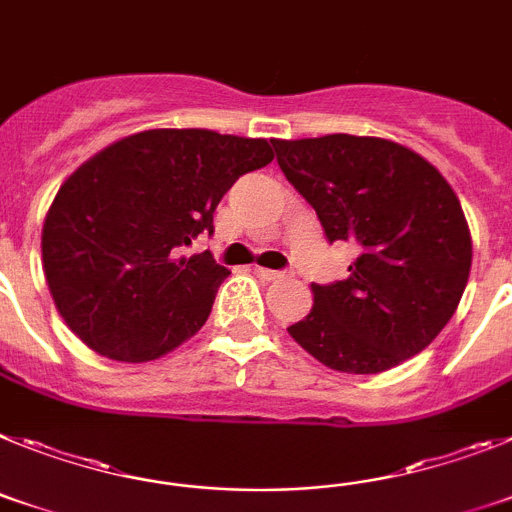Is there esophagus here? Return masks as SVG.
Wrapping results in <instances>:
<instances>
[{"mask_svg": "<svg viewBox=\"0 0 512 512\" xmlns=\"http://www.w3.org/2000/svg\"><path fill=\"white\" fill-rule=\"evenodd\" d=\"M255 273L260 275L262 281H281L283 275H286L283 270H270V268H257Z\"/></svg>", "mask_w": 512, "mask_h": 512, "instance_id": "esophagus-1", "label": "esophagus"}]
</instances>
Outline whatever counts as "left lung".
<instances>
[{
  "label": "left lung",
  "instance_id": "left-lung-1",
  "mask_svg": "<svg viewBox=\"0 0 512 512\" xmlns=\"http://www.w3.org/2000/svg\"><path fill=\"white\" fill-rule=\"evenodd\" d=\"M273 149L327 242L358 247L345 281L311 283L314 306L288 335L342 373H381L428 348L471 268L469 226L441 172L373 136L275 139Z\"/></svg>",
  "mask_w": 512,
  "mask_h": 512
}]
</instances>
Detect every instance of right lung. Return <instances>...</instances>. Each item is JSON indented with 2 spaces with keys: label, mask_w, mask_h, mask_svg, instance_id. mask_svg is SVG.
Instances as JSON below:
<instances>
[{
  "label": "right lung",
  "mask_w": 512,
  "mask_h": 512,
  "mask_svg": "<svg viewBox=\"0 0 512 512\" xmlns=\"http://www.w3.org/2000/svg\"><path fill=\"white\" fill-rule=\"evenodd\" d=\"M273 162L265 139L157 128L84 162L43 224V270L69 330L113 361L144 363L193 337L229 275L211 252L213 211L242 175Z\"/></svg>",
  "instance_id": "1"
}]
</instances>
